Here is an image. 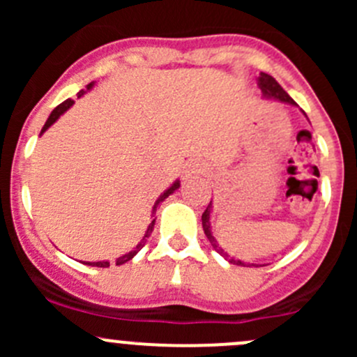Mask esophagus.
<instances>
[{"label": "esophagus", "instance_id": "obj_1", "mask_svg": "<svg viewBox=\"0 0 357 357\" xmlns=\"http://www.w3.org/2000/svg\"><path fill=\"white\" fill-rule=\"evenodd\" d=\"M204 171H205L204 164H200V162H197V160H192V162H188V164H186L185 172H183V178H185V179L195 178V176L204 174Z\"/></svg>", "mask_w": 357, "mask_h": 357}]
</instances>
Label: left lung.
I'll return each instance as SVG.
<instances>
[{
	"instance_id": "obj_1",
	"label": "left lung",
	"mask_w": 357,
	"mask_h": 357,
	"mask_svg": "<svg viewBox=\"0 0 357 357\" xmlns=\"http://www.w3.org/2000/svg\"><path fill=\"white\" fill-rule=\"evenodd\" d=\"M257 86H259V88H261L262 96H264V98L280 100V102H283V103L297 105V103H295L294 100L290 98L289 93H287L285 89H283L282 86H280L278 82H276V79L273 77V75L266 74V72H261V74H259ZM211 214H212V202L207 205V208H205V211H204V214H202V226H204V233H205V236H207V238H208V242H211L212 248H214V250L218 252V254H221L225 259H228V261L231 262V264H236V266H259V264H247V262L240 261V259L229 257L228 252H225L221 247H219L218 240L214 238V235H212V231H211Z\"/></svg>"
}]
</instances>
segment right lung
<instances>
[{
    "mask_svg": "<svg viewBox=\"0 0 357 357\" xmlns=\"http://www.w3.org/2000/svg\"><path fill=\"white\" fill-rule=\"evenodd\" d=\"M93 84H95V82H89V84L88 86H86V91H89V89H91L93 88ZM84 89H81V91H79L77 93V96H79V98H81V96L82 95H84ZM72 105H74V100H70V98H68V100H66V102H63V103H60V105L59 107H56V109L55 110H53L52 112V114H50V117H48V121H46V124L45 126H43V129H41V135H43V132H45L46 131V129H48L50 128V126H52V124H55V122L56 121H59V117H60V115H62V114H66V112L68 110V109H70V107ZM179 188V181H178V179H176V181L174 183H172V185L171 186H169V188L167 190H165V192L164 193H162V195L160 197H158V199H157V202H155V205H153V208H152V218H153V214H155V211H157V205L158 204H160V202H164L165 199H167V197L169 195H172V193H174L176 192V190H178ZM153 226H155V218H153V221L152 222H150V225H149V228H146V231H145V236H143V238H142V242H139L138 243V245H136L135 248H132V250L131 252H128V254H124V255H121V257H119L117 259V261H115V266H121V264H124V262H128V261H131V259L132 257H135V255L136 254H138V252L139 250H142V248L143 247H145V243H146V240H149V236L150 235H152V231H153ZM84 264H88V266H96V268H109V266H110V262L109 261H98V262H84Z\"/></svg>",
    "mask_w": 357,
    "mask_h": 357,
    "instance_id": "obj_1",
    "label": "right lung"
}]
</instances>
